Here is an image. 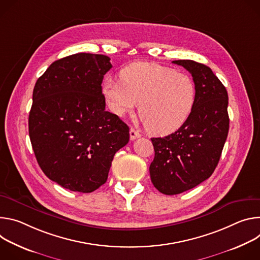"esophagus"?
I'll return each mask as SVG.
<instances>
[{"label":"esophagus","mask_w":260,"mask_h":260,"mask_svg":"<svg viewBox=\"0 0 260 260\" xmlns=\"http://www.w3.org/2000/svg\"><path fill=\"white\" fill-rule=\"evenodd\" d=\"M139 137H140V134H139L136 130H134L133 128H131V129H130V139H131V140H134V139L139 138Z\"/></svg>","instance_id":"1"}]
</instances>
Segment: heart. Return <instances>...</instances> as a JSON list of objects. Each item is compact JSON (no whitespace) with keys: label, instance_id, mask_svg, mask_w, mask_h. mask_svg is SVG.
<instances>
[{"label":"heart","instance_id":"heart-1","mask_svg":"<svg viewBox=\"0 0 260 260\" xmlns=\"http://www.w3.org/2000/svg\"><path fill=\"white\" fill-rule=\"evenodd\" d=\"M121 80L106 77L102 92L118 117L138 113L150 133L165 136L190 118L196 102V85L186 73L157 63L136 62L120 73Z\"/></svg>","mask_w":260,"mask_h":260}]
</instances>
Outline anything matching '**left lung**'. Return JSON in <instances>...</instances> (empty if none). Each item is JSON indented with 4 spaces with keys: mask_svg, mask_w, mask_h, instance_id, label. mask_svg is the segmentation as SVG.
<instances>
[{
    "mask_svg": "<svg viewBox=\"0 0 260 260\" xmlns=\"http://www.w3.org/2000/svg\"><path fill=\"white\" fill-rule=\"evenodd\" d=\"M172 63L191 73L196 102L190 118L178 131L151 138L155 150L151 180L166 195L190 190L212 176L229 130L227 91L212 69L192 60Z\"/></svg>",
    "mask_w": 260,
    "mask_h": 260,
    "instance_id": "1",
    "label": "left lung"
}]
</instances>
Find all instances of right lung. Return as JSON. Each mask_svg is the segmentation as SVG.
I'll use <instances>...</instances> for the list:
<instances>
[{
	"mask_svg": "<svg viewBox=\"0 0 260 260\" xmlns=\"http://www.w3.org/2000/svg\"><path fill=\"white\" fill-rule=\"evenodd\" d=\"M111 67L107 55L75 53L53 62L34 86L28 134L37 162L70 191L102 186L129 141V127L105 110L101 83Z\"/></svg>",
	"mask_w": 260,
	"mask_h": 260,
	"instance_id": "right-lung-1",
	"label": "right lung"
}]
</instances>
